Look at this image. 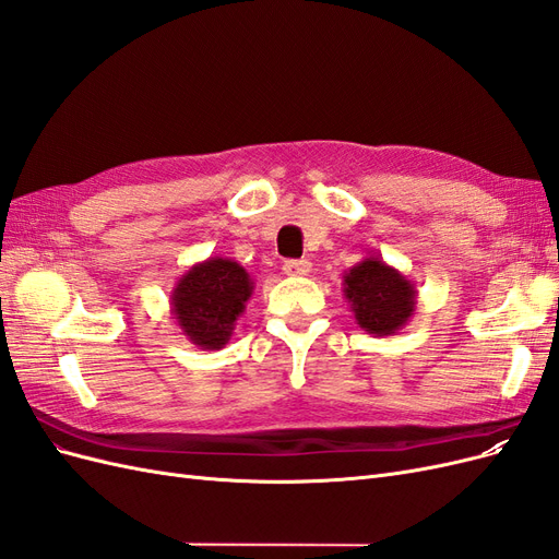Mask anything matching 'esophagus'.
Listing matches in <instances>:
<instances>
[{
  "mask_svg": "<svg viewBox=\"0 0 559 559\" xmlns=\"http://www.w3.org/2000/svg\"><path fill=\"white\" fill-rule=\"evenodd\" d=\"M310 267H312V263L308 259H289V261H284V265H282L284 275H289V277L308 275Z\"/></svg>",
  "mask_w": 559,
  "mask_h": 559,
  "instance_id": "34e87169",
  "label": "esophagus"
}]
</instances>
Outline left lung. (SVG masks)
Listing matches in <instances>:
<instances>
[{"label": "left lung", "instance_id": "left-lung-1", "mask_svg": "<svg viewBox=\"0 0 559 559\" xmlns=\"http://www.w3.org/2000/svg\"><path fill=\"white\" fill-rule=\"evenodd\" d=\"M415 286L380 259H364L345 273V298L357 324L376 335H392L415 312Z\"/></svg>", "mask_w": 559, "mask_h": 559}]
</instances>
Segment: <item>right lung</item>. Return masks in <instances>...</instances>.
<instances>
[{
    "mask_svg": "<svg viewBox=\"0 0 559 559\" xmlns=\"http://www.w3.org/2000/svg\"><path fill=\"white\" fill-rule=\"evenodd\" d=\"M253 282L249 273L230 259H207L195 263L173 292V312L183 335L202 349H222L245 312Z\"/></svg>",
    "mask_w": 559,
    "mask_h": 559,
    "instance_id": "obj_1",
    "label": "right lung"
}]
</instances>
